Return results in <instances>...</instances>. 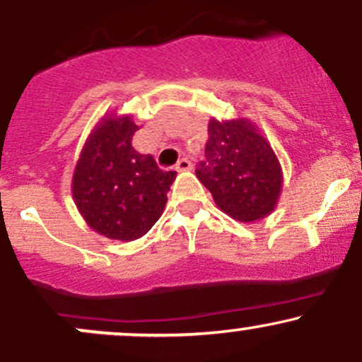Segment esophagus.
Segmentation results:
<instances>
[{"mask_svg": "<svg viewBox=\"0 0 362 362\" xmlns=\"http://www.w3.org/2000/svg\"><path fill=\"white\" fill-rule=\"evenodd\" d=\"M175 170L177 172H189V170H192V163H190V160H187V158H182V160L177 161Z\"/></svg>", "mask_w": 362, "mask_h": 362, "instance_id": "34e87169", "label": "esophagus"}]
</instances>
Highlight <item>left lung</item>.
Listing matches in <instances>:
<instances>
[{
	"instance_id": "1",
	"label": "left lung",
	"mask_w": 362,
	"mask_h": 362,
	"mask_svg": "<svg viewBox=\"0 0 362 362\" xmlns=\"http://www.w3.org/2000/svg\"><path fill=\"white\" fill-rule=\"evenodd\" d=\"M206 160L195 175L216 206L240 223L264 219L282 190V168L269 141L248 119H211Z\"/></svg>"
}]
</instances>
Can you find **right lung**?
Here are the masks:
<instances>
[{
  "instance_id": "right-lung-1",
  "label": "right lung",
  "mask_w": 362,
  "mask_h": 362,
  "mask_svg": "<svg viewBox=\"0 0 362 362\" xmlns=\"http://www.w3.org/2000/svg\"><path fill=\"white\" fill-rule=\"evenodd\" d=\"M138 129L131 115H105L86 138L73 173V201L83 219L98 235L119 242L151 230L177 177L132 148Z\"/></svg>"
}]
</instances>
